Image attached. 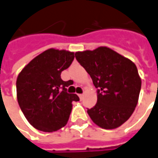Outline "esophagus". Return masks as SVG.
I'll list each match as a JSON object with an SVG mask.
<instances>
[{
    "mask_svg": "<svg viewBox=\"0 0 158 158\" xmlns=\"http://www.w3.org/2000/svg\"><path fill=\"white\" fill-rule=\"evenodd\" d=\"M79 98H80V99L82 100L83 97H84V94H79Z\"/></svg>",
    "mask_w": 158,
    "mask_h": 158,
    "instance_id": "esophagus-1",
    "label": "esophagus"
}]
</instances>
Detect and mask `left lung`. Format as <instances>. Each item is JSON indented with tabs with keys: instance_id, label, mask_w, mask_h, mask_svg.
I'll return each instance as SVG.
<instances>
[{
	"instance_id": "left-lung-1",
	"label": "left lung",
	"mask_w": 158,
	"mask_h": 158,
	"mask_svg": "<svg viewBox=\"0 0 158 158\" xmlns=\"http://www.w3.org/2000/svg\"><path fill=\"white\" fill-rule=\"evenodd\" d=\"M75 57L98 88V102L87 110L90 119L101 128L119 127L132 115L139 101L141 78L136 65L105 46L78 51Z\"/></svg>"
}]
</instances>
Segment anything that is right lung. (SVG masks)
<instances>
[{"label":"right lung","instance_id":"obj_1","mask_svg":"<svg viewBox=\"0 0 158 158\" xmlns=\"http://www.w3.org/2000/svg\"><path fill=\"white\" fill-rule=\"evenodd\" d=\"M74 52L48 48L23 68L16 81L17 99L29 123L37 130L52 133L67 125L76 94L67 92L70 80L61 72L69 68Z\"/></svg>","mask_w":158,"mask_h":158}]
</instances>
